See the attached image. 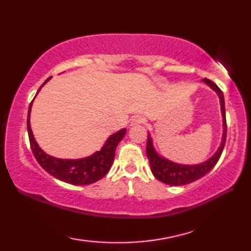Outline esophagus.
<instances>
[{
	"label": "esophagus",
	"instance_id": "1",
	"mask_svg": "<svg viewBox=\"0 0 251 251\" xmlns=\"http://www.w3.org/2000/svg\"><path fill=\"white\" fill-rule=\"evenodd\" d=\"M142 123H145V117L141 116V115H136L134 119L131 120L130 125L131 126H135V125H140Z\"/></svg>",
	"mask_w": 251,
	"mask_h": 251
}]
</instances>
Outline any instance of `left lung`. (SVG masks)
<instances>
[{"label":"left lung","mask_w":251,"mask_h":251,"mask_svg":"<svg viewBox=\"0 0 251 251\" xmlns=\"http://www.w3.org/2000/svg\"><path fill=\"white\" fill-rule=\"evenodd\" d=\"M202 82H205L207 85L215 90L219 96L220 104H221V112L223 116V136L222 142L220 148L212 157L208 161L199 164V165H180L176 164L170 161H167L166 158L161 157L155 152L152 145V139L150 135L148 136L147 142V156L149 162H150V167L154 177L158 179L162 182L169 184V185H183L193 182L197 179L209 173L210 170L216 166V164L219 161V158L222 154L223 149L226 146V106H225V97H223L222 90L217 86L209 78H204Z\"/></svg>","instance_id":"left-lung-1"}]
</instances>
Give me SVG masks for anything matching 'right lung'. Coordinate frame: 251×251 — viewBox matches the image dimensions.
<instances>
[{"mask_svg": "<svg viewBox=\"0 0 251 251\" xmlns=\"http://www.w3.org/2000/svg\"><path fill=\"white\" fill-rule=\"evenodd\" d=\"M50 79V77L47 78L46 81L42 84V86L37 90V93L40 92V89L43 87V85L49 82ZM32 102H33V100L31 101V103L29 105L26 128H28V135L32 153H33L37 163L41 165L42 168L45 169L47 173L52 176V177H55L61 181H65V182L76 185H86L94 183L96 181L103 178L104 176L108 174L112 166V163L114 161L115 149L126 134L125 128H123L122 130L117 131L111 137H109V139L106 140L105 145L102 147V149L93 154L92 156L81 159L56 158L50 155H47V154L37 146L33 134H32L30 127V112Z\"/></svg>", "mask_w": 251, "mask_h": 251, "instance_id": "1", "label": "right lung"}]
</instances>
